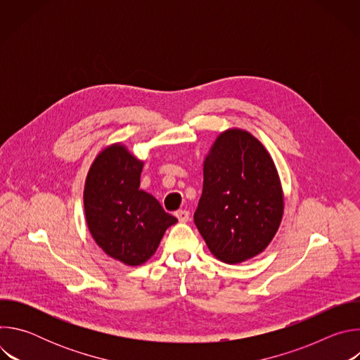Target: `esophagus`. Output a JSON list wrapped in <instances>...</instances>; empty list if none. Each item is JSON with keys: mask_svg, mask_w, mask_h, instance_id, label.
<instances>
[{"mask_svg": "<svg viewBox=\"0 0 360 360\" xmlns=\"http://www.w3.org/2000/svg\"><path fill=\"white\" fill-rule=\"evenodd\" d=\"M175 215H176V218H178L179 222H184V224H185V222L189 221V212L185 211V210H184V211H178Z\"/></svg>", "mask_w": 360, "mask_h": 360, "instance_id": "1", "label": "esophagus"}]
</instances>
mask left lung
Segmentation results:
<instances>
[{"mask_svg":"<svg viewBox=\"0 0 360 360\" xmlns=\"http://www.w3.org/2000/svg\"><path fill=\"white\" fill-rule=\"evenodd\" d=\"M283 217L275 162L250 132H221L203 161L195 225L217 259L235 265L262 253Z\"/></svg>","mask_w":360,"mask_h":360,"instance_id":"1","label":"left lung"}]
</instances>
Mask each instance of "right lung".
Wrapping results in <instances>:
<instances>
[{
    "label": "right lung",
    "instance_id": "1",
    "mask_svg": "<svg viewBox=\"0 0 360 360\" xmlns=\"http://www.w3.org/2000/svg\"><path fill=\"white\" fill-rule=\"evenodd\" d=\"M143 162L121 142L94 160L84 188L88 229L112 259L128 266L145 264L165 231L178 222L150 193L139 189Z\"/></svg>",
    "mask_w": 360,
    "mask_h": 360
}]
</instances>
